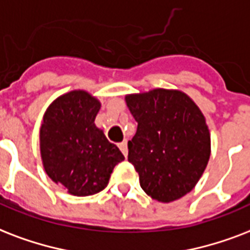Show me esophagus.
I'll return each mask as SVG.
<instances>
[{
    "label": "esophagus",
    "mask_w": 250,
    "mask_h": 250,
    "mask_svg": "<svg viewBox=\"0 0 250 250\" xmlns=\"http://www.w3.org/2000/svg\"><path fill=\"white\" fill-rule=\"evenodd\" d=\"M119 147H120V150H121V152L124 154V156H126L127 155V143H126V141H123V142L119 145Z\"/></svg>",
    "instance_id": "esophagus-1"
}]
</instances>
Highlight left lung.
Returning a JSON list of instances; mask_svg holds the SVG:
<instances>
[{
	"label": "left lung",
	"mask_w": 250,
	"mask_h": 250,
	"mask_svg": "<svg viewBox=\"0 0 250 250\" xmlns=\"http://www.w3.org/2000/svg\"><path fill=\"white\" fill-rule=\"evenodd\" d=\"M138 123L127 160L152 199L172 202L198 183L210 159V133L199 108L181 91L156 88L127 95Z\"/></svg>",
	"instance_id": "left-lung-1"
}]
</instances>
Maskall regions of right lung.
<instances>
[{
    "label": "right lung",
    "instance_id": "obj_1",
    "mask_svg": "<svg viewBox=\"0 0 250 250\" xmlns=\"http://www.w3.org/2000/svg\"><path fill=\"white\" fill-rule=\"evenodd\" d=\"M99 109V100L88 92L70 91L49 105L40 129L46 175L77 197L103 190L116 164L125 159L95 126Z\"/></svg>",
    "mask_w": 250,
    "mask_h": 250
}]
</instances>
